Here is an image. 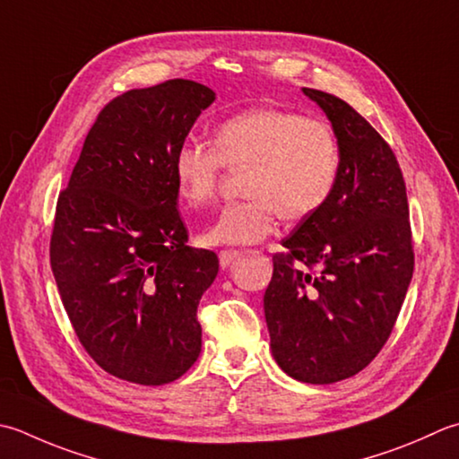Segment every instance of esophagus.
Wrapping results in <instances>:
<instances>
[{"mask_svg": "<svg viewBox=\"0 0 459 459\" xmlns=\"http://www.w3.org/2000/svg\"><path fill=\"white\" fill-rule=\"evenodd\" d=\"M240 256L238 250H221L219 253V263L222 268H227L232 260H237Z\"/></svg>", "mask_w": 459, "mask_h": 459, "instance_id": "obj_1", "label": "esophagus"}]
</instances>
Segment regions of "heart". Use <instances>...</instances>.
Segmentation results:
<instances>
[{
	"mask_svg": "<svg viewBox=\"0 0 459 459\" xmlns=\"http://www.w3.org/2000/svg\"><path fill=\"white\" fill-rule=\"evenodd\" d=\"M342 152L320 117L260 107L222 121L212 147L186 141L175 151L173 175L181 201L193 209L217 199L224 170L247 169L248 199L224 206L201 235L204 245H253L276 229L278 217L304 221L334 195Z\"/></svg>",
	"mask_w": 459,
	"mask_h": 459,
	"instance_id": "b5f03b06",
	"label": "heart"
}]
</instances>
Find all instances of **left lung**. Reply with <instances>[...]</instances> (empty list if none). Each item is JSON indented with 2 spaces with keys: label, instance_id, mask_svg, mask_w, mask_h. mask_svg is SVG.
I'll return each instance as SVG.
<instances>
[{
  "label": "left lung",
  "instance_id": "8db88e82",
  "mask_svg": "<svg viewBox=\"0 0 459 459\" xmlns=\"http://www.w3.org/2000/svg\"><path fill=\"white\" fill-rule=\"evenodd\" d=\"M302 91L328 115L342 165L330 201L273 255L264 316L278 366L300 382L332 384L364 370L388 342L414 245L392 147L340 97Z\"/></svg>",
  "mask_w": 459,
  "mask_h": 459
}]
</instances>
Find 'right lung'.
I'll return each mask as SVG.
<instances>
[{
	"label": "right lung",
	"instance_id": "obj_1",
	"mask_svg": "<svg viewBox=\"0 0 459 459\" xmlns=\"http://www.w3.org/2000/svg\"><path fill=\"white\" fill-rule=\"evenodd\" d=\"M212 101L188 79L117 95L57 196L49 258L63 308L85 352L121 380L175 382L201 354L196 308L219 258L186 247L173 157Z\"/></svg>",
	"mask_w": 459,
	"mask_h": 459
}]
</instances>
